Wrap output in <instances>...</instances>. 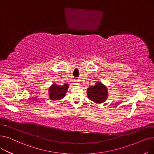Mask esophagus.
Masks as SVG:
<instances>
[{
  "label": "esophagus",
  "instance_id": "34e87169",
  "mask_svg": "<svg viewBox=\"0 0 154 154\" xmlns=\"http://www.w3.org/2000/svg\"><path fill=\"white\" fill-rule=\"evenodd\" d=\"M75 84H79V80H75Z\"/></svg>",
  "mask_w": 154,
  "mask_h": 154
}]
</instances>
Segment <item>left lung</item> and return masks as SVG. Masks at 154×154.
I'll return each instance as SVG.
<instances>
[{"label": "left lung", "instance_id": "8db88e82", "mask_svg": "<svg viewBox=\"0 0 154 154\" xmlns=\"http://www.w3.org/2000/svg\"><path fill=\"white\" fill-rule=\"evenodd\" d=\"M87 94L88 99L97 103L103 102L108 96L107 87L101 82H97L94 86L88 88Z\"/></svg>", "mask_w": 154, "mask_h": 154}]
</instances>
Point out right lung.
<instances>
[{
    "label": "right lung",
    "mask_w": 154,
    "mask_h": 154,
    "mask_svg": "<svg viewBox=\"0 0 154 154\" xmlns=\"http://www.w3.org/2000/svg\"><path fill=\"white\" fill-rule=\"evenodd\" d=\"M69 88V85L65 84L63 85L59 86L56 84H52V85L49 88V97L50 99L52 100H60L63 98L67 91Z\"/></svg>",
    "instance_id": "add662e5"
}]
</instances>
